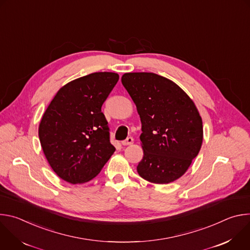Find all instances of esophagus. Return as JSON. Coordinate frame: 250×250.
<instances>
[{
  "label": "esophagus",
  "mask_w": 250,
  "mask_h": 250,
  "mask_svg": "<svg viewBox=\"0 0 250 250\" xmlns=\"http://www.w3.org/2000/svg\"><path fill=\"white\" fill-rule=\"evenodd\" d=\"M133 144V138L132 137H127L125 140H124V141H122V145L123 146H131Z\"/></svg>",
  "instance_id": "esophagus-1"
}]
</instances>
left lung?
I'll use <instances>...</instances> for the list:
<instances>
[{
  "mask_svg": "<svg viewBox=\"0 0 250 250\" xmlns=\"http://www.w3.org/2000/svg\"><path fill=\"white\" fill-rule=\"evenodd\" d=\"M122 83L141 122L144 157L137 173L154 184L179 179L203 144V122L195 103L176 83L154 73H125Z\"/></svg>",
  "mask_w": 250,
  "mask_h": 250,
  "instance_id": "left-lung-1",
  "label": "left lung"
}]
</instances>
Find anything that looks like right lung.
Returning a JSON list of instances; mask_svg holds the SVG:
<instances>
[{
    "instance_id": "obj_1",
    "label": "right lung",
    "mask_w": 250,
    "mask_h": 250,
    "mask_svg": "<svg viewBox=\"0 0 250 250\" xmlns=\"http://www.w3.org/2000/svg\"><path fill=\"white\" fill-rule=\"evenodd\" d=\"M119 74L95 72L61 87L39 126L40 141L52 170L70 184L95 178L114 154L102 104Z\"/></svg>"
}]
</instances>
